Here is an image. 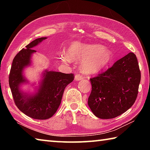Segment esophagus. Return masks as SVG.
I'll use <instances>...</instances> for the list:
<instances>
[{
    "mask_svg": "<svg viewBox=\"0 0 150 150\" xmlns=\"http://www.w3.org/2000/svg\"><path fill=\"white\" fill-rule=\"evenodd\" d=\"M83 76L81 75H76L75 77V81H80V80H82L83 79Z\"/></svg>",
    "mask_w": 150,
    "mask_h": 150,
    "instance_id": "esophagus-1",
    "label": "esophagus"
}]
</instances>
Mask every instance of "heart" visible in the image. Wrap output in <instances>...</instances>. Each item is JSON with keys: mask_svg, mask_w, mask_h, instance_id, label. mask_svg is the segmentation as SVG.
Segmentation results:
<instances>
[{"mask_svg": "<svg viewBox=\"0 0 150 150\" xmlns=\"http://www.w3.org/2000/svg\"><path fill=\"white\" fill-rule=\"evenodd\" d=\"M112 59L110 50L100 44H85L74 42L67 48L66 54H61L59 59L63 63L82 62L81 69L85 75L99 71L107 66Z\"/></svg>", "mask_w": 150, "mask_h": 150, "instance_id": "heart-1", "label": "heart"}]
</instances>
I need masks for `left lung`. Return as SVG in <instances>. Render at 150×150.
<instances>
[{
  "label": "left lung",
  "instance_id": "left-lung-1",
  "mask_svg": "<svg viewBox=\"0 0 150 150\" xmlns=\"http://www.w3.org/2000/svg\"><path fill=\"white\" fill-rule=\"evenodd\" d=\"M140 79L138 59L130 52L106 71L90 79L92 90L88 105L91 111L101 119L125 112L135 103Z\"/></svg>",
  "mask_w": 150,
  "mask_h": 150
}]
</instances>
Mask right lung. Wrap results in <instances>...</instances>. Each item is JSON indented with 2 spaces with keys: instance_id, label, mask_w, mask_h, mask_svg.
Instances as JSON below:
<instances>
[{
  "instance_id": "1",
  "label": "right lung",
  "mask_w": 150,
  "mask_h": 150,
  "mask_svg": "<svg viewBox=\"0 0 150 150\" xmlns=\"http://www.w3.org/2000/svg\"><path fill=\"white\" fill-rule=\"evenodd\" d=\"M47 38L35 39L14 57L9 75V85L14 103L19 110L29 117L46 120L56 112L65 87L74 79L73 73L45 70L38 92L28 95L20 90V85L27 83L23 75L24 68L30 65V58L36 51L32 48Z\"/></svg>"
}]
</instances>
